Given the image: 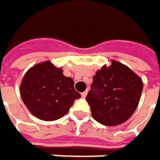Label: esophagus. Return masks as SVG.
Segmentation results:
<instances>
[{
  "label": "esophagus",
  "instance_id": "1",
  "mask_svg": "<svg viewBox=\"0 0 160 160\" xmlns=\"http://www.w3.org/2000/svg\"><path fill=\"white\" fill-rule=\"evenodd\" d=\"M87 92H88V91H87V90H86V91H84V92H82V93H81V95H82V97H85V96H86V95H87Z\"/></svg>",
  "mask_w": 160,
  "mask_h": 160
}]
</instances>
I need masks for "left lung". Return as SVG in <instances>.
Wrapping results in <instances>:
<instances>
[{
	"instance_id": "obj_1",
	"label": "left lung",
	"mask_w": 160,
	"mask_h": 160,
	"mask_svg": "<svg viewBox=\"0 0 160 160\" xmlns=\"http://www.w3.org/2000/svg\"><path fill=\"white\" fill-rule=\"evenodd\" d=\"M142 89L140 76L112 60L110 67L103 66L92 77L86 96L92 118L105 126L123 123L138 107Z\"/></svg>"
}]
</instances>
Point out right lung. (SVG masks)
Segmentation results:
<instances>
[{
	"label": "right lung",
	"mask_w": 160,
	"mask_h": 160,
	"mask_svg": "<svg viewBox=\"0 0 160 160\" xmlns=\"http://www.w3.org/2000/svg\"><path fill=\"white\" fill-rule=\"evenodd\" d=\"M71 77L61 68L45 61L29 68L20 84V96L29 112L42 121H56L65 115L81 94Z\"/></svg>",
	"instance_id": "add662e5"
}]
</instances>
